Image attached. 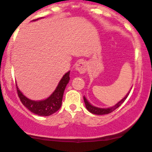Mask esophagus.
<instances>
[{
	"instance_id": "esophagus-1",
	"label": "esophagus",
	"mask_w": 152,
	"mask_h": 152,
	"mask_svg": "<svg viewBox=\"0 0 152 152\" xmlns=\"http://www.w3.org/2000/svg\"><path fill=\"white\" fill-rule=\"evenodd\" d=\"M87 66L88 64L86 62L81 61L79 62V63L76 65L75 69H76V71L79 72V73H81V74H83V73H86V70H87Z\"/></svg>"
}]
</instances>
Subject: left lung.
Instances as JSON below:
<instances>
[{
    "mask_svg": "<svg viewBox=\"0 0 152 152\" xmlns=\"http://www.w3.org/2000/svg\"><path fill=\"white\" fill-rule=\"evenodd\" d=\"M131 88H132V87H131ZM130 90L129 91L128 93L126 94L125 97H124V98L121 99L120 101L118 102L115 105H114V106H110V107H108V108H100V107H97V106H93V105H92L91 103L90 102H89L88 100L86 99V97H85V96L83 97V99H84V102H85V104H86V109H87V110H88L91 113H92V114L100 115H101L109 114V113L113 112L114 110H115L118 107H119V106H121V105L124 103V100H126V98L127 97L128 94H130Z\"/></svg>",
    "mask_w": 152,
    "mask_h": 152,
    "instance_id": "left-lung-1",
    "label": "left lung"
}]
</instances>
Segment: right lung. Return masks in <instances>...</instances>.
Wrapping results in <instances>:
<instances>
[{
	"instance_id": "right-lung-1",
	"label": "right lung",
	"mask_w": 152,
	"mask_h": 152,
	"mask_svg": "<svg viewBox=\"0 0 152 152\" xmlns=\"http://www.w3.org/2000/svg\"><path fill=\"white\" fill-rule=\"evenodd\" d=\"M39 18H43V17ZM39 18L31 21V22L37 21ZM69 72L70 71H68L62 76L55 90L52 92L49 97L44 100H31V99L28 98L26 96L24 95L23 93L19 90L18 86H16L18 95L20 98L22 104L31 113L40 116H49L53 113H56L61 106L64 91L69 81Z\"/></svg>"
}]
</instances>
